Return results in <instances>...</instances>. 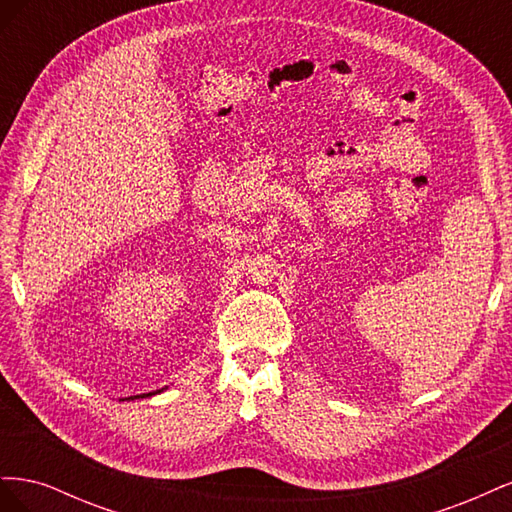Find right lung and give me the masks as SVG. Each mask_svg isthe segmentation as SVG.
Returning <instances> with one entry per match:
<instances>
[{
	"mask_svg": "<svg viewBox=\"0 0 512 512\" xmlns=\"http://www.w3.org/2000/svg\"><path fill=\"white\" fill-rule=\"evenodd\" d=\"M164 389H160V391H151V393H143V395H134V397H126V399H145V397H151V395H158V393H162ZM123 401V399H121Z\"/></svg>",
	"mask_w": 512,
	"mask_h": 512,
	"instance_id": "right-lung-1",
	"label": "right lung"
}]
</instances>
